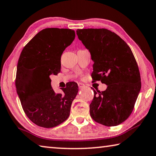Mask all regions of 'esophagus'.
I'll list each match as a JSON object with an SVG mask.
<instances>
[{
	"mask_svg": "<svg viewBox=\"0 0 156 156\" xmlns=\"http://www.w3.org/2000/svg\"><path fill=\"white\" fill-rule=\"evenodd\" d=\"M78 87H79V88H80V89H83V88L84 87V84H82V83H78Z\"/></svg>",
	"mask_w": 156,
	"mask_h": 156,
	"instance_id": "1",
	"label": "esophagus"
}]
</instances>
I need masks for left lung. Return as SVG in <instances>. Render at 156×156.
I'll return each instance as SVG.
<instances>
[{"label":"left lung","instance_id":"8db88e82","mask_svg":"<svg viewBox=\"0 0 156 156\" xmlns=\"http://www.w3.org/2000/svg\"><path fill=\"white\" fill-rule=\"evenodd\" d=\"M76 34L94 61L92 78L107 85L105 91L94 90L91 117L105 126L120 125L131 115L141 89L135 57L128 44L107 29H83Z\"/></svg>","mask_w":156,"mask_h":156}]
</instances>
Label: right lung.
Here are the masks:
<instances>
[{"label": "right lung", "mask_w": 156, "mask_h": 156, "mask_svg": "<svg viewBox=\"0 0 156 156\" xmlns=\"http://www.w3.org/2000/svg\"><path fill=\"white\" fill-rule=\"evenodd\" d=\"M75 31L70 29L46 28L24 47L17 65L16 87L21 105L31 122L52 128L67 119L78 91L75 82L56 94L49 76L60 72V58L72 43Z\"/></svg>", "instance_id": "add662e5"}]
</instances>
